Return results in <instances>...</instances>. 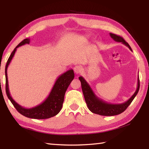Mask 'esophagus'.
<instances>
[{
	"mask_svg": "<svg viewBox=\"0 0 149 149\" xmlns=\"http://www.w3.org/2000/svg\"><path fill=\"white\" fill-rule=\"evenodd\" d=\"M82 68L80 66H75L74 68V71L76 74H79V73L81 72Z\"/></svg>",
	"mask_w": 149,
	"mask_h": 149,
	"instance_id": "1",
	"label": "esophagus"
}]
</instances>
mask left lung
<instances>
[{
    "instance_id": "8db88e82",
    "label": "left lung",
    "mask_w": 149,
    "mask_h": 149,
    "mask_svg": "<svg viewBox=\"0 0 149 149\" xmlns=\"http://www.w3.org/2000/svg\"><path fill=\"white\" fill-rule=\"evenodd\" d=\"M109 34L110 36L115 42H122L125 45L128 47L129 49L132 50L131 47L129 46V44L125 42L122 37L112 33H109ZM79 79L80 80L81 83L82 90H83L84 99L86 101L88 109L93 113L102 116L117 115L124 111L127 108V107L130 105L132 101L134 99V97L136 96L139 89H140V80H139L138 77L136 90L134 93L132 95L130 99L126 102L122 104H110L98 98L95 95V94L94 93L89 84L87 83L86 81L83 77H79Z\"/></svg>"
}]
</instances>
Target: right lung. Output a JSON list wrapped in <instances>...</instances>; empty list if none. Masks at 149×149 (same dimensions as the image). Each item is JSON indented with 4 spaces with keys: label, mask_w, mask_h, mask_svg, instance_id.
<instances>
[{
    "label": "right lung",
    "mask_w": 149,
    "mask_h": 149,
    "mask_svg": "<svg viewBox=\"0 0 149 149\" xmlns=\"http://www.w3.org/2000/svg\"><path fill=\"white\" fill-rule=\"evenodd\" d=\"M29 42L30 39L29 38L24 40L15 47L8 59L5 68L6 92L8 99L10 100L13 105L22 115L26 116L27 118L34 119L49 118L58 115L61 111L63 106V103L64 102V97L66 91L72 81L74 78V72L73 70H69L63 73L61 75H59L48 97L39 105L33 107L32 108H25V107L19 105L18 103L16 102L13 99L10 93H9L7 70L18 47L24 45L25 44H29Z\"/></svg>",
    "instance_id": "1"
}]
</instances>
